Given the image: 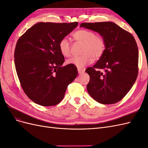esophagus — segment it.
<instances>
[{"mask_svg":"<svg viewBox=\"0 0 148 148\" xmlns=\"http://www.w3.org/2000/svg\"><path fill=\"white\" fill-rule=\"evenodd\" d=\"M78 73L81 74V73H83L84 72V69H78Z\"/></svg>","mask_w":148,"mask_h":148,"instance_id":"1","label":"esophagus"}]
</instances>
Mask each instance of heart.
Returning <instances> with one entry per match:
<instances>
[{"mask_svg": "<svg viewBox=\"0 0 148 148\" xmlns=\"http://www.w3.org/2000/svg\"><path fill=\"white\" fill-rule=\"evenodd\" d=\"M73 38L76 42L83 44L82 56L74 57L66 61L67 64L72 65L78 69L92 64L101 58L106 50V42L101 35L96 34L94 31L87 29H80L75 32ZM61 54L65 57L71 56V45L66 38H62L59 42Z\"/></svg>", "mask_w": 148, "mask_h": 148, "instance_id": "1", "label": "heart"}]
</instances>
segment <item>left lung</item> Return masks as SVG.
Instances as JSON below:
<instances>
[{"mask_svg": "<svg viewBox=\"0 0 148 148\" xmlns=\"http://www.w3.org/2000/svg\"><path fill=\"white\" fill-rule=\"evenodd\" d=\"M84 27L99 33L106 50L95 65L86 72L90 79L88 93L103 104H112L126 96L138 73V49L133 35L112 22L83 23Z\"/></svg>", "mask_w": 148, "mask_h": 148, "instance_id": "left-lung-1", "label": "left lung"}]
</instances>
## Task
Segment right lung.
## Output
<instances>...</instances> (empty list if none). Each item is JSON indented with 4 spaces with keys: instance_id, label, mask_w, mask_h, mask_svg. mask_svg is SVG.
<instances>
[{
    "instance_id": "right-lung-1",
    "label": "right lung",
    "mask_w": 148,
    "mask_h": 148,
    "mask_svg": "<svg viewBox=\"0 0 148 148\" xmlns=\"http://www.w3.org/2000/svg\"><path fill=\"white\" fill-rule=\"evenodd\" d=\"M78 24L40 22L18 40L14 53L16 73L25 93L36 104H58L64 99L67 86L77 77L75 66H62L65 59L59 42Z\"/></svg>"
}]
</instances>
